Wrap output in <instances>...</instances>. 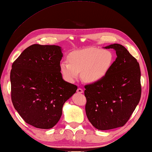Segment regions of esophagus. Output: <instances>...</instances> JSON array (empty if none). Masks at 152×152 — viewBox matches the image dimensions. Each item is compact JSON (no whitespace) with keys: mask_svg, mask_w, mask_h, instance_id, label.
<instances>
[{"mask_svg":"<svg viewBox=\"0 0 152 152\" xmlns=\"http://www.w3.org/2000/svg\"><path fill=\"white\" fill-rule=\"evenodd\" d=\"M77 93H83V91L82 90V89H81V88H78V89H77Z\"/></svg>","mask_w":152,"mask_h":152,"instance_id":"1","label":"esophagus"}]
</instances>
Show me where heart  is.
Instances as JSON below:
<instances>
[{
    "label": "heart",
    "instance_id": "obj_1",
    "mask_svg": "<svg viewBox=\"0 0 152 152\" xmlns=\"http://www.w3.org/2000/svg\"><path fill=\"white\" fill-rule=\"evenodd\" d=\"M67 60L69 63L60 64V70L66 81L74 82L81 73L84 82L94 83L107 76L114 63L115 56L107 49L90 48L72 52Z\"/></svg>",
    "mask_w": 152,
    "mask_h": 152
}]
</instances>
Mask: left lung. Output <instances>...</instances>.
<instances>
[{"instance_id":"obj_1","label":"left lung","mask_w":152,"mask_h":152,"mask_svg":"<svg viewBox=\"0 0 152 152\" xmlns=\"http://www.w3.org/2000/svg\"><path fill=\"white\" fill-rule=\"evenodd\" d=\"M105 48L116 51V60L104 79L85 86L86 112L95 128L108 130L124 126L138 105L141 96L139 63L120 44Z\"/></svg>"}]
</instances>
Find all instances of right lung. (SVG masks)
Here are the masks:
<instances>
[{"label":"right lung","instance_id":"add662e5","mask_svg":"<svg viewBox=\"0 0 152 152\" xmlns=\"http://www.w3.org/2000/svg\"><path fill=\"white\" fill-rule=\"evenodd\" d=\"M61 48L34 44L12 64L11 96L14 107L28 124L50 129L59 121L63 104L77 86L62 78Z\"/></svg>","mask_w":152,"mask_h":152}]
</instances>
